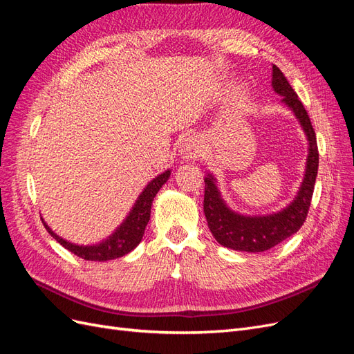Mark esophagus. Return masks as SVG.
I'll return each mask as SVG.
<instances>
[{"label":"esophagus","mask_w":354,"mask_h":354,"mask_svg":"<svg viewBox=\"0 0 354 354\" xmlns=\"http://www.w3.org/2000/svg\"><path fill=\"white\" fill-rule=\"evenodd\" d=\"M180 152L183 158H198L201 155V146L195 137H187L180 146Z\"/></svg>","instance_id":"esophagus-1"}]
</instances>
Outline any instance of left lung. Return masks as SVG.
<instances>
[{"label":"left lung","instance_id":"8db88e82","mask_svg":"<svg viewBox=\"0 0 354 354\" xmlns=\"http://www.w3.org/2000/svg\"><path fill=\"white\" fill-rule=\"evenodd\" d=\"M272 87L274 93L282 95V103L292 111L301 125L308 142V155L306 174L297 196L283 209L267 216H242L232 211L223 201L216 178L208 174L205 178V195H203V212L208 227L217 242L226 248L246 252H261L273 248L277 243L292 236L299 230L307 218L312 202L315 181L319 167V151L316 134L310 122L307 111L299 102L297 93L286 81L282 71L273 65Z\"/></svg>","mask_w":354,"mask_h":354}]
</instances>
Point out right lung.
Masks as SVG:
<instances>
[{"mask_svg": "<svg viewBox=\"0 0 354 354\" xmlns=\"http://www.w3.org/2000/svg\"><path fill=\"white\" fill-rule=\"evenodd\" d=\"M171 171L167 169L165 173L159 174L153 180L149 181V185L145 187V190L140 194V196L137 198L133 209L128 214L127 218L122 221V224L118 227L108 239L102 241L100 243L95 245H77L68 242L63 238H60L59 234L53 232L47 223H44V227L47 232L55 238L62 246H65L68 251L72 254L81 257L84 260L88 261H108V260H115L120 259V257L131 252L136 246L142 242V238L145 234V229L147 226L149 220H151V208H152V202L159 189L162 187V185L167 183V180L169 178Z\"/></svg>", "mask_w": 354, "mask_h": 354, "instance_id": "1", "label": "right lung"}]
</instances>
